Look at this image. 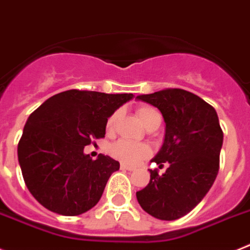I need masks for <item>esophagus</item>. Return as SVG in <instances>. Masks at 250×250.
<instances>
[{
    "mask_svg": "<svg viewBox=\"0 0 250 250\" xmlns=\"http://www.w3.org/2000/svg\"><path fill=\"white\" fill-rule=\"evenodd\" d=\"M121 168H122V170H128V171H133V170H134V166H129V165H125V164H121Z\"/></svg>",
    "mask_w": 250,
    "mask_h": 250,
    "instance_id": "obj_1",
    "label": "esophagus"
}]
</instances>
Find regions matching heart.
I'll return each instance as SVG.
<instances>
[{
	"instance_id": "b5f03b06",
	"label": "heart",
	"mask_w": 250,
	"mask_h": 250,
	"mask_svg": "<svg viewBox=\"0 0 250 250\" xmlns=\"http://www.w3.org/2000/svg\"><path fill=\"white\" fill-rule=\"evenodd\" d=\"M137 116L141 122L146 125L147 128L156 122H161V113L158 112L156 108L151 105H141L137 108ZM119 117V110L110 114L105 123V131L108 133H112L116 128L117 121ZM151 147L147 143L141 142H129L125 140H119L116 143H113L109 148V153L112 157H114L118 161L123 164L136 165L142 160L148 157L151 155Z\"/></svg>"
}]
</instances>
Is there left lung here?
<instances>
[{"mask_svg": "<svg viewBox=\"0 0 250 250\" xmlns=\"http://www.w3.org/2000/svg\"><path fill=\"white\" fill-rule=\"evenodd\" d=\"M138 101L160 109L166 123L162 148L152 162L168 168L149 170V184L136 192L141 208L161 220H176L194 209L219 172L223 129L214 107L184 89L142 94Z\"/></svg>", "mask_w": 250, "mask_h": 250, "instance_id": "left-lung-1", "label": "left lung"}]
</instances>
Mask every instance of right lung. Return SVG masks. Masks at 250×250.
<instances>
[{"label": "right lung", "instance_id": "obj_1", "mask_svg": "<svg viewBox=\"0 0 250 250\" xmlns=\"http://www.w3.org/2000/svg\"><path fill=\"white\" fill-rule=\"evenodd\" d=\"M132 98L70 89L30 114L17 155L26 186L44 208L75 216L97 205L119 162L102 153L92 160L84 147L104 137L108 117Z\"/></svg>", "mask_w": 250, "mask_h": 250}]
</instances>
